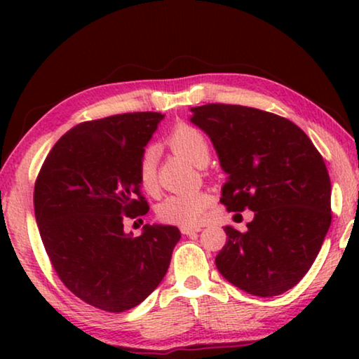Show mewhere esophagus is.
Segmentation results:
<instances>
[{
  "instance_id": "esophagus-1",
  "label": "esophagus",
  "mask_w": 359,
  "mask_h": 359,
  "mask_svg": "<svg viewBox=\"0 0 359 359\" xmlns=\"http://www.w3.org/2000/svg\"><path fill=\"white\" fill-rule=\"evenodd\" d=\"M199 227H196V229H191V227H181V233L183 235H196L199 232Z\"/></svg>"
}]
</instances>
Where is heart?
Masks as SVG:
<instances>
[{
    "mask_svg": "<svg viewBox=\"0 0 359 359\" xmlns=\"http://www.w3.org/2000/svg\"><path fill=\"white\" fill-rule=\"evenodd\" d=\"M168 144L176 154L183 155L194 165L204 166L209 160V144L205 135L199 129L191 126H178L168 137ZM156 166L158 155L154 147H149L142 151L139 163H137V176L144 191L156 193ZM210 196L204 191L193 193H175L168 194L156 205V217L161 222L181 227H198L203 222L205 210L209 209Z\"/></svg>",
    "mask_w": 359,
    "mask_h": 359,
    "instance_id": "obj_1",
    "label": "heart"
}]
</instances>
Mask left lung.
I'll return each mask as SVG.
<instances>
[{
    "label": "left lung",
    "mask_w": 359,
    "mask_h": 359,
    "mask_svg": "<svg viewBox=\"0 0 359 359\" xmlns=\"http://www.w3.org/2000/svg\"><path fill=\"white\" fill-rule=\"evenodd\" d=\"M191 112L229 175L220 203L230 212H255L245 232L224 229L227 242L215 266L253 296L289 291L316 262L332 224L325 161L306 132L281 116L219 102Z\"/></svg>",
    "instance_id": "8db88e82"
}]
</instances>
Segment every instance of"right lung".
<instances>
[{
    "label": "right lung",
    "instance_id": "right-lung-1",
    "mask_svg": "<svg viewBox=\"0 0 359 359\" xmlns=\"http://www.w3.org/2000/svg\"><path fill=\"white\" fill-rule=\"evenodd\" d=\"M165 116L127 112L81 122L60 137L39 171L34 212L62 283L93 307L124 312L155 291L181 238L173 225L124 232L149 212L137 163ZM140 220V219H139Z\"/></svg>",
    "mask_w": 359,
    "mask_h": 359
}]
</instances>
